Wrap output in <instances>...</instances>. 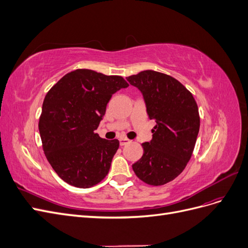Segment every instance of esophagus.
<instances>
[{
    "mask_svg": "<svg viewBox=\"0 0 248 248\" xmlns=\"http://www.w3.org/2000/svg\"><path fill=\"white\" fill-rule=\"evenodd\" d=\"M119 140H120V145H121V146H124L126 144H128V142H130V140L126 139V138H121Z\"/></svg>",
    "mask_w": 248,
    "mask_h": 248,
    "instance_id": "esophagus-1",
    "label": "esophagus"
}]
</instances>
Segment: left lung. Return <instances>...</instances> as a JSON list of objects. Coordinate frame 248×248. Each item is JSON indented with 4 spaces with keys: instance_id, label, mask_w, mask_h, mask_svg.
I'll use <instances>...</instances> for the list:
<instances>
[{
    "instance_id": "8db88e82",
    "label": "left lung",
    "mask_w": 248,
    "mask_h": 248,
    "mask_svg": "<svg viewBox=\"0 0 248 248\" xmlns=\"http://www.w3.org/2000/svg\"><path fill=\"white\" fill-rule=\"evenodd\" d=\"M141 92L150 120L156 125L153 139L141 144L144 154L132 164L139 179L152 186L177 178L188 163L200 130L198 104L181 82L154 70L127 78Z\"/></svg>"
}]
</instances>
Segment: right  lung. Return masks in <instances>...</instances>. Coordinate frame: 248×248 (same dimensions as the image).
<instances>
[{
    "label": "right lung",
    "instance_id": "obj_1",
    "mask_svg": "<svg viewBox=\"0 0 248 248\" xmlns=\"http://www.w3.org/2000/svg\"><path fill=\"white\" fill-rule=\"evenodd\" d=\"M128 86L122 77L77 69L46 95L38 124L42 148L66 183L89 188L108 174L119 140L101 139L94 131L112 94Z\"/></svg>",
    "mask_w": 248,
    "mask_h": 248
}]
</instances>
